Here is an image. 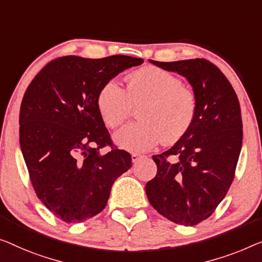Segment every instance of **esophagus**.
<instances>
[{
  "instance_id": "esophagus-1",
  "label": "esophagus",
  "mask_w": 262,
  "mask_h": 262,
  "mask_svg": "<svg viewBox=\"0 0 262 262\" xmlns=\"http://www.w3.org/2000/svg\"><path fill=\"white\" fill-rule=\"evenodd\" d=\"M142 158H143V156H141V155H138V154H132V161H133V163L139 162L140 160H141Z\"/></svg>"
}]
</instances>
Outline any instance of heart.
I'll list each match as a JSON object with an SVG mask.
<instances>
[{
  "mask_svg": "<svg viewBox=\"0 0 262 262\" xmlns=\"http://www.w3.org/2000/svg\"><path fill=\"white\" fill-rule=\"evenodd\" d=\"M139 119L114 134L118 146L133 153H144L161 139L167 144L180 140L189 130L196 113L194 94L181 80L158 67H146L130 73L127 89L116 80H109L97 94V108L108 127L116 128L130 115L133 106H140Z\"/></svg>",
  "mask_w": 262,
  "mask_h": 262,
  "instance_id": "obj_1",
  "label": "heart"
}]
</instances>
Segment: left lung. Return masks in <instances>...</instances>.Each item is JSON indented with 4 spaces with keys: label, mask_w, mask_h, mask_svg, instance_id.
Masks as SVG:
<instances>
[{
    "label": "left lung",
    "mask_w": 262,
    "mask_h": 262,
    "mask_svg": "<svg viewBox=\"0 0 262 262\" xmlns=\"http://www.w3.org/2000/svg\"><path fill=\"white\" fill-rule=\"evenodd\" d=\"M150 62L188 80L196 113L189 130L153 156L158 173L147 182V198L168 220L194 226L212 215L233 182L243 146L240 103L227 77L205 58Z\"/></svg>",
    "instance_id": "1"
}]
</instances>
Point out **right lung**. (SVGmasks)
Returning a JSON list of instances; mask_svg holds the SVG:
<instances>
[{
  "label": "right lung",
  "instance_id": "obj_1",
  "mask_svg": "<svg viewBox=\"0 0 262 262\" xmlns=\"http://www.w3.org/2000/svg\"><path fill=\"white\" fill-rule=\"evenodd\" d=\"M142 58L63 56L49 62L27 88L19 109V144L35 193L67 224L88 220L107 205L132 156L114 147L97 108L107 81ZM112 150L99 154L101 147Z\"/></svg>",
  "mask_w": 262,
  "mask_h": 262
}]
</instances>
